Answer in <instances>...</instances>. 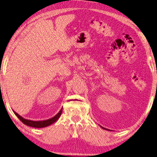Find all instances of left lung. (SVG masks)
Masks as SVG:
<instances>
[{
    "label": "left lung",
    "mask_w": 157,
    "mask_h": 157,
    "mask_svg": "<svg viewBox=\"0 0 157 157\" xmlns=\"http://www.w3.org/2000/svg\"><path fill=\"white\" fill-rule=\"evenodd\" d=\"M101 127L102 128H103V129H105V128H103V127H102V126H101ZM105 130H108V129H105ZM109 131H110V130H109Z\"/></svg>",
    "instance_id": "left-lung-1"
}]
</instances>
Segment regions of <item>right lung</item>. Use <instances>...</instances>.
Returning a JSON list of instances; mask_svg holds the SVG:
<instances>
[{
	"mask_svg": "<svg viewBox=\"0 0 157 157\" xmlns=\"http://www.w3.org/2000/svg\"><path fill=\"white\" fill-rule=\"evenodd\" d=\"M62 108L61 109V110L57 113L54 117H52L51 119H47V120H44V121H33V120H29V119H24V117H22L21 116L19 115V114H17L16 112H14V113L16 114V116L19 119V120L21 121L24 124H26L27 126H31V127H34V128H44V127H47L49 125H51L53 123L55 122L56 121L58 120V119L60 117L61 114L62 113Z\"/></svg>",
	"mask_w": 157,
	"mask_h": 157,
	"instance_id": "obj_1",
	"label": "right lung"
}]
</instances>
